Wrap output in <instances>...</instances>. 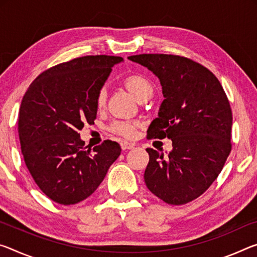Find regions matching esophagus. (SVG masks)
Returning <instances> with one entry per match:
<instances>
[{
	"mask_svg": "<svg viewBox=\"0 0 257 257\" xmlns=\"http://www.w3.org/2000/svg\"><path fill=\"white\" fill-rule=\"evenodd\" d=\"M135 148V144L134 143H129V142H121V149L122 150H132Z\"/></svg>",
	"mask_w": 257,
	"mask_h": 257,
	"instance_id": "obj_1",
	"label": "esophagus"
}]
</instances>
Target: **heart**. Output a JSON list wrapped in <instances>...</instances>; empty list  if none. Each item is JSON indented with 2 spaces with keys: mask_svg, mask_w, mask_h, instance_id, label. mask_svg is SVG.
Returning <instances> with one entry per match:
<instances>
[{
  "mask_svg": "<svg viewBox=\"0 0 257 257\" xmlns=\"http://www.w3.org/2000/svg\"><path fill=\"white\" fill-rule=\"evenodd\" d=\"M124 85L135 96L137 100L144 98L145 96L152 95L151 83L142 75H129L124 80ZM105 101H106V90L100 89L98 96H97V105L101 107L105 104ZM135 122L132 121H116L113 123L112 130L121 136L133 137L135 135Z\"/></svg>",
  "mask_w": 257,
  "mask_h": 257,
  "instance_id": "heart-1",
  "label": "heart"
}]
</instances>
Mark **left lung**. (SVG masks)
<instances>
[{
  "instance_id": "left-lung-1",
  "label": "left lung",
  "mask_w": 257,
  "mask_h": 257,
  "mask_svg": "<svg viewBox=\"0 0 257 257\" xmlns=\"http://www.w3.org/2000/svg\"><path fill=\"white\" fill-rule=\"evenodd\" d=\"M148 68L162 87L164 100L148 129L150 138H169L165 157L146 149L148 189L169 205H184L216 180L231 151L232 112L217 77L184 57L144 54L128 57Z\"/></svg>"
}]
</instances>
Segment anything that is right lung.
Wrapping results in <instances>:
<instances>
[{
    "instance_id": "1",
    "label": "right lung",
    "mask_w": 257,
    "mask_h": 257,
    "mask_svg": "<svg viewBox=\"0 0 257 257\" xmlns=\"http://www.w3.org/2000/svg\"><path fill=\"white\" fill-rule=\"evenodd\" d=\"M115 56H85L49 68L23 97L18 133L24 160L40 190L60 205H74L95 192L119 158L116 142L84 148L79 130L93 123L97 96Z\"/></svg>"
}]
</instances>
